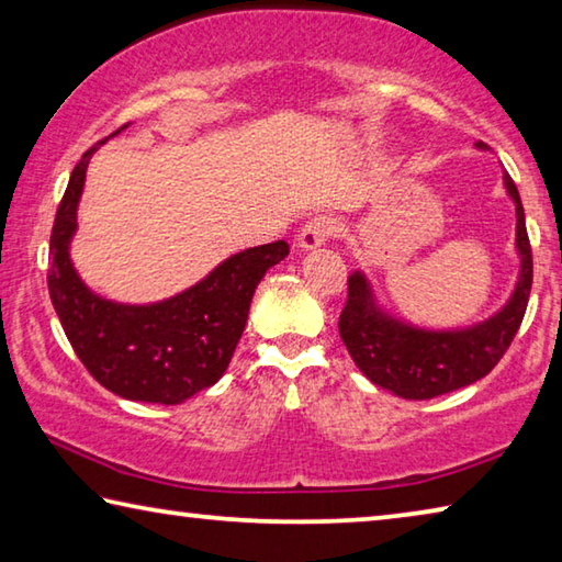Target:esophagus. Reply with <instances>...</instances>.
Listing matches in <instances>:
<instances>
[{"mask_svg": "<svg viewBox=\"0 0 562 562\" xmlns=\"http://www.w3.org/2000/svg\"><path fill=\"white\" fill-rule=\"evenodd\" d=\"M337 233H339L337 217L315 215L312 221L302 225V231L297 235V247H302V250H315V247L325 245L329 237H335Z\"/></svg>", "mask_w": 562, "mask_h": 562, "instance_id": "1", "label": "esophagus"}]
</instances>
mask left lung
I'll return each mask as SVG.
<instances>
[{
    "instance_id": "1",
    "label": "left lung",
    "mask_w": 562,
    "mask_h": 562,
    "mask_svg": "<svg viewBox=\"0 0 562 562\" xmlns=\"http://www.w3.org/2000/svg\"><path fill=\"white\" fill-rule=\"evenodd\" d=\"M503 183L516 203L520 278L513 297L498 315L469 329H416L376 310L364 274L355 272L347 280V304L339 315V337L369 382L404 398H434L479 382L506 355L528 307L532 252L518 188L508 173L503 176Z\"/></svg>"
}]
</instances>
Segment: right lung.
I'll return each mask as SVG.
<instances>
[{
	"mask_svg": "<svg viewBox=\"0 0 562 562\" xmlns=\"http://www.w3.org/2000/svg\"><path fill=\"white\" fill-rule=\"evenodd\" d=\"M97 148L91 146L71 170L54 217L52 268L46 274L52 304L76 357L101 386L131 402L180 404L225 374L243 337L255 288L272 265L284 260L290 245L278 240L237 252L166 302L103 300L79 280L69 258L76 205Z\"/></svg>",
	"mask_w": 562,
	"mask_h": 562,
	"instance_id": "obj_1",
	"label": "right lung"
}]
</instances>
